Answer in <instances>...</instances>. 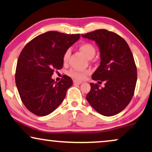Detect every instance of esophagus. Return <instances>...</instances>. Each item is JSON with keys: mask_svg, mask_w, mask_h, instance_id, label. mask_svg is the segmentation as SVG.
<instances>
[{"mask_svg": "<svg viewBox=\"0 0 152 152\" xmlns=\"http://www.w3.org/2000/svg\"><path fill=\"white\" fill-rule=\"evenodd\" d=\"M74 83L75 84H77V85H80V83H81L82 81L81 80H74Z\"/></svg>", "mask_w": 152, "mask_h": 152, "instance_id": "1", "label": "esophagus"}]
</instances>
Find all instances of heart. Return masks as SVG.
<instances>
[{"label": "heart", "mask_w": 152, "mask_h": 152, "mask_svg": "<svg viewBox=\"0 0 152 152\" xmlns=\"http://www.w3.org/2000/svg\"><path fill=\"white\" fill-rule=\"evenodd\" d=\"M80 50L82 52L85 56L88 59H91L95 56L96 50L95 46L90 43H84L81 44L79 47ZM71 55V50L67 49L63 55V61L67 62ZM90 73V71H78V70H71L70 74L73 77L78 80H83L86 78V75Z\"/></svg>", "instance_id": "obj_1"}]
</instances>
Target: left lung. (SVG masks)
<instances>
[{
    "instance_id": "obj_1",
    "label": "left lung",
    "mask_w": 152,
    "mask_h": 152,
    "mask_svg": "<svg viewBox=\"0 0 152 152\" xmlns=\"http://www.w3.org/2000/svg\"><path fill=\"white\" fill-rule=\"evenodd\" d=\"M82 37L95 41L98 45L100 65L92 78L105 81L104 88L90 83L86 99L103 116L118 114L132 99L137 82V68L129 46L120 36L106 29L82 34Z\"/></svg>"
}]
</instances>
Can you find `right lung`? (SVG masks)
<instances>
[{
  "label": "right lung",
  "instance_id": "obj_1",
  "mask_svg": "<svg viewBox=\"0 0 152 152\" xmlns=\"http://www.w3.org/2000/svg\"><path fill=\"white\" fill-rule=\"evenodd\" d=\"M80 34L48 31L25 45L17 61L15 83L24 106L37 116H46L64 100L73 80L64 75L60 81L52 78L62 68L63 55Z\"/></svg>",
  "mask_w": 152,
  "mask_h": 152
}]
</instances>
